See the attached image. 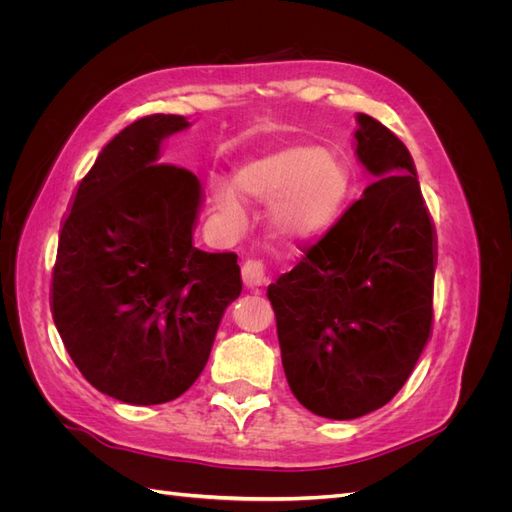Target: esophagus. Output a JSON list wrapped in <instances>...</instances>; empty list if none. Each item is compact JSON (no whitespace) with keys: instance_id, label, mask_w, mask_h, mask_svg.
Masks as SVG:
<instances>
[{"instance_id":"esophagus-1","label":"esophagus","mask_w":512,"mask_h":512,"mask_svg":"<svg viewBox=\"0 0 512 512\" xmlns=\"http://www.w3.org/2000/svg\"><path fill=\"white\" fill-rule=\"evenodd\" d=\"M241 277H243V284L245 288H260L262 284L267 282V269H265V262L262 260H245L243 267H241Z\"/></svg>"}]
</instances>
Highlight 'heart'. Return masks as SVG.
Listing matches in <instances>:
<instances>
[{"instance_id": "b5f03b06", "label": "heart", "mask_w": 512, "mask_h": 512, "mask_svg": "<svg viewBox=\"0 0 512 512\" xmlns=\"http://www.w3.org/2000/svg\"><path fill=\"white\" fill-rule=\"evenodd\" d=\"M350 190V170L342 158L320 145L297 143L243 164L235 190L215 181L211 200L228 220L243 218V198L273 203L269 224L280 239L301 243L320 237L335 222Z\"/></svg>"}]
</instances>
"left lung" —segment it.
Wrapping results in <instances>:
<instances>
[{
	"instance_id": "obj_1",
	"label": "left lung",
	"mask_w": 512,
	"mask_h": 512,
	"mask_svg": "<svg viewBox=\"0 0 512 512\" xmlns=\"http://www.w3.org/2000/svg\"><path fill=\"white\" fill-rule=\"evenodd\" d=\"M356 123V158L376 181L267 290L290 391L335 421L389 404L433 320L436 230L412 156L378 119Z\"/></svg>"
}]
</instances>
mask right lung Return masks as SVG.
Here are the masks:
<instances>
[{
  "label": "right lung",
  "instance_id": "1",
  "mask_svg": "<svg viewBox=\"0 0 512 512\" xmlns=\"http://www.w3.org/2000/svg\"><path fill=\"white\" fill-rule=\"evenodd\" d=\"M181 115L136 119L79 183L59 235L51 309L85 380L132 406L183 395L205 369L226 307L241 294L237 254L192 243L203 188L158 164Z\"/></svg>",
  "mask_w": 512,
  "mask_h": 512
}]
</instances>
